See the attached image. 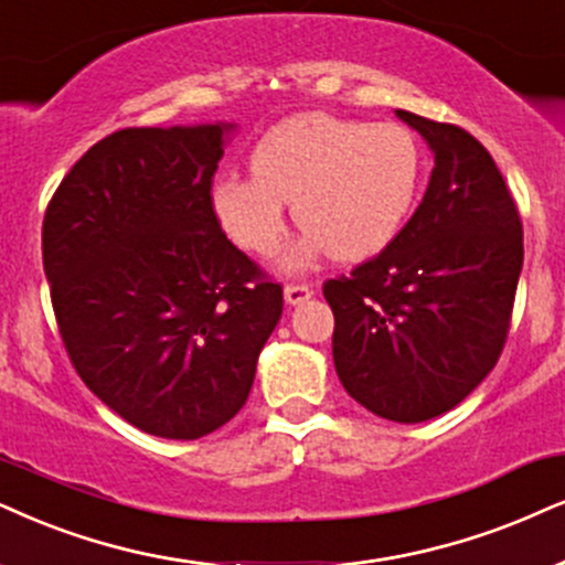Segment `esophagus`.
Segmentation results:
<instances>
[{
    "instance_id": "34e87169",
    "label": "esophagus",
    "mask_w": 565,
    "mask_h": 565,
    "mask_svg": "<svg viewBox=\"0 0 565 565\" xmlns=\"http://www.w3.org/2000/svg\"><path fill=\"white\" fill-rule=\"evenodd\" d=\"M310 297H312L310 284L295 281V284H287V287H284V299H287L289 305H302L305 299H310Z\"/></svg>"
}]
</instances>
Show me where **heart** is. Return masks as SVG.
<instances>
[{"instance_id":"1","label":"heart","mask_w":565,"mask_h":565,"mask_svg":"<svg viewBox=\"0 0 565 565\" xmlns=\"http://www.w3.org/2000/svg\"><path fill=\"white\" fill-rule=\"evenodd\" d=\"M253 177H221L211 205L242 249L268 258L281 245L287 209L305 234L284 258L310 266L318 255L365 260L396 239L417 203L425 153L409 127L331 114L284 119L255 142Z\"/></svg>"}]
</instances>
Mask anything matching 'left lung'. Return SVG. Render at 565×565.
Here are the masks:
<instances>
[{"label":"left lung","instance_id":"obj_1","mask_svg":"<svg viewBox=\"0 0 565 565\" xmlns=\"http://www.w3.org/2000/svg\"><path fill=\"white\" fill-rule=\"evenodd\" d=\"M435 153L423 203L381 255L328 278L333 362L377 417L425 423L454 409L503 352L524 232L503 174L461 127L396 109Z\"/></svg>","mask_w":565,"mask_h":565}]
</instances>
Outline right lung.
I'll list each match as a JSON object with an SVG mask.
<instances>
[{
    "mask_svg": "<svg viewBox=\"0 0 565 565\" xmlns=\"http://www.w3.org/2000/svg\"><path fill=\"white\" fill-rule=\"evenodd\" d=\"M232 122L127 127L88 148L44 216V274L83 383L140 427L203 438L245 406L281 284L211 205Z\"/></svg>",
    "mask_w": 565,
    "mask_h": 565,
    "instance_id": "add662e5",
    "label": "right lung"
}]
</instances>
